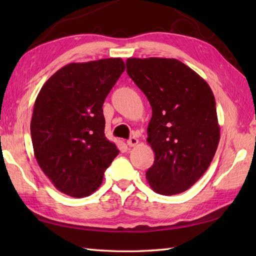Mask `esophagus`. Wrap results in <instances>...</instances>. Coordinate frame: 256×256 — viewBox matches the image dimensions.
Segmentation results:
<instances>
[{
  "instance_id": "34e87169",
  "label": "esophagus",
  "mask_w": 256,
  "mask_h": 256,
  "mask_svg": "<svg viewBox=\"0 0 256 256\" xmlns=\"http://www.w3.org/2000/svg\"><path fill=\"white\" fill-rule=\"evenodd\" d=\"M138 144V140L136 138H130L128 140V145L131 146V148H134V146H136Z\"/></svg>"
}]
</instances>
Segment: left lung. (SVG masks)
<instances>
[{
  "instance_id": "8db88e82",
  "label": "left lung",
  "mask_w": 256,
  "mask_h": 256,
  "mask_svg": "<svg viewBox=\"0 0 256 256\" xmlns=\"http://www.w3.org/2000/svg\"><path fill=\"white\" fill-rule=\"evenodd\" d=\"M126 72L153 110L148 143L155 160L146 179L157 194L186 192L208 170L218 148L214 96L197 72L174 58H128Z\"/></svg>"
}]
</instances>
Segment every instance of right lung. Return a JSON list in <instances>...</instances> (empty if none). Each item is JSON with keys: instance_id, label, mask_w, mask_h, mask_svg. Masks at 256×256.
Segmentation results:
<instances>
[{"instance_id": "1", "label": "right lung", "mask_w": 256, "mask_h": 256, "mask_svg": "<svg viewBox=\"0 0 256 256\" xmlns=\"http://www.w3.org/2000/svg\"><path fill=\"white\" fill-rule=\"evenodd\" d=\"M125 70L121 58L72 62L38 94L30 135L38 165L59 192L88 197L120 150L106 140L103 102Z\"/></svg>"}]
</instances>
